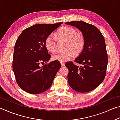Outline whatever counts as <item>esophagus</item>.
<instances>
[{"instance_id":"34e87169","label":"esophagus","mask_w":120,"mask_h":120,"mask_svg":"<svg viewBox=\"0 0 120 120\" xmlns=\"http://www.w3.org/2000/svg\"><path fill=\"white\" fill-rule=\"evenodd\" d=\"M60 63H61V66H64V65H65V63H64V62L61 61V62H60Z\"/></svg>"}]
</instances>
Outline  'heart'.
Returning <instances> with one entry per match:
<instances>
[{
    "mask_svg": "<svg viewBox=\"0 0 120 120\" xmlns=\"http://www.w3.org/2000/svg\"><path fill=\"white\" fill-rule=\"evenodd\" d=\"M56 35L59 39L66 40L67 42L65 44L66 50L54 54L52 56L54 60L66 61L74 56L75 52L78 54L84 49L85 44L84 36L82 34L77 33L76 30L74 28L64 26L56 32ZM44 43L49 51L52 53L56 51L57 48L56 41L52 34H49L47 36Z\"/></svg>",
    "mask_w": 120,
    "mask_h": 120,
    "instance_id": "1",
    "label": "heart"
}]
</instances>
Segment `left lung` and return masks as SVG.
Masks as SVG:
<instances>
[{"instance_id": "8db88e82", "label": "left lung", "mask_w": 120, "mask_h": 120, "mask_svg": "<svg viewBox=\"0 0 120 120\" xmlns=\"http://www.w3.org/2000/svg\"><path fill=\"white\" fill-rule=\"evenodd\" d=\"M82 32L85 40L84 49L75 62L66 64L68 68V83L71 88L80 93L94 90L104 80L107 66V53L104 36L96 26L82 21L66 22Z\"/></svg>"}]
</instances>
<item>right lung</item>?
I'll use <instances>...</instances> for the list:
<instances>
[{
    "label": "right lung",
    "mask_w": 120,
    "mask_h": 120,
    "mask_svg": "<svg viewBox=\"0 0 120 120\" xmlns=\"http://www.w3.org/2000/svg\"><path fill=\"white\" fill-rule=\"evenodd\" d=\"M62 23L35 24L24 30L16 40L13 69L18 85L27 93L40 94L51 86L61 68L60 62L40 65L51 57L45 46V38Z\"/></svg>",
    "instance_id": "obj_1"
}]
</instances>
